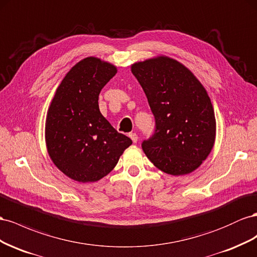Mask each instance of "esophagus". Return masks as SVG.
Wrapping results in <instances>:
<instances>
[{
  "label": "esophagus",
  "instance_id": "1",
  "mask_svg": "<svg viewBox=\"0 0 257 257\" xmlns=\"http://www.w3.org/2000/svg\"><path fill=\"white\" fill-rule=\"evenodd\" d=\"M129 137H130L131 140H133L134 143H137V142H138V135H137V134L131 133V134H129Z\"/></svg>",
  "mask_w": 257,
  "mask_h": 257
}]
</instances>
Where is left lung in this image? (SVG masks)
Instances as JSON below:
<instances>
[{
	"label": "left lung",
	"mask_w": 257,
	"mask_h": 257,
	"mask_svg": "<svg viewBox=\"0 0 257 257\" xmlns=\"http://www.w3.org/2000/svg\"><path fill=\"white\" fill-rule=\"evenodd\" d=\"M155 116V133L142 143L145 155L171 175L196 170L215 141L214 109L207 90L185 65L159 56L131 65Z\"/></svg>",
	"instance_id": "1"
}]
</instances>
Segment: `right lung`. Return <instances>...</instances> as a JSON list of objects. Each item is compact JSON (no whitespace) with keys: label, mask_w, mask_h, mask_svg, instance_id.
I'll list each match as a JSON object with an SVG mask.
<instances>
[{"label":"right lung","mask_w":257,"mask_h":257,"mask_svg":"<svg viewBox=\"0 0 257 257\" xmlns=\"http://www.w3.org/2000/svg\"><path fill=\"white\" fill-rule=\"evenodd\" d=\"M116 73L115 65L87 57L67 73L51 100L45 123L47 152L58 169L74 181L104 178L133 144L99 109V93Z\"/></svg>","instance_id":"right-lung-1"}]
</instances>
